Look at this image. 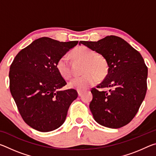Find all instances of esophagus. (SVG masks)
<instances>
[{
  "instance_id": "esophagus-1",
  "label": "esophagus",
  "mask_w": 156,
  "mask_h": 156,
  "mask_svg": "<svg viewBox=\"0 0 156 156\" xmlns=\"http://www.w3.org/2000/svg\"><path fill=\"white\" fill-rule=\"evenodd\" d=\"M78 96H81L82 94H83V91L80 90H78Z\"/></svg>"
}]
</instances>
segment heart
<instances>
[{
    "label": "heart",
    "mask_w": 156,
    "mask_h": 156,
    "mask_svg": "<svg viewBox=\"0 0 156 156\" xmlns=\"http://www.w3.org/2000/svg\"><path fill=\"white\" fill-rule=\"evenodd\" d=\"M73 56L76 60L84 62L83 73L79 77L72 79L69 83L71 88L83 91L96 83L100 78L107 76L108 73V62L101 54H96L95 51L86 46H80L73 50ZM58 72L63 78L69 79L72 77V69L69 62V58L64 55L56 62Z\"/></svg>",
    "instance_id": "heart-1"
}]
</instances>
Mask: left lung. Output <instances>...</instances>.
Returning <instances> with one entry per match:
<instances>
[{
	"label": "left lung",
	"mask_w": 156,
	"mask_h": 156,
	"mask_svg": "<svg viewBox=\"0 0 156 156\" xmlns=\"http://www.w3.org/2000/svg\"><path fill=\"white\" fill-rule=\"evenodd\" d=\"M106 58L108 73L91 89L89 108L95 120L104 126L118 129L138 113L146 95L148 69L141 54L124 39L108 36L97 42L80 41ZM110 88L109 92L101 90Z\"/></svg>",
	"instance_id": "8db88e82"
}]
</instances>
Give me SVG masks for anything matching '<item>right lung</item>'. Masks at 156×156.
Instances as JSON below:
<instances>
[{"label":"right lung","mask_w":156,"mask_h":156,"mask_svg":"<svg viewBox=\"0 0 156 156\" xmlns=\"http://www.w3.org/2000/svg\"><path fill=\"white\" fill-rule=\"evenodd\" d=\"M78 43L43 37L20 51L13 60L10 92L21 117L31 128L48 132L64 123L78 93L73 89L58 91L67 83L58 72L56 62Z\"/></svg>","instance_id":"right-lung-1"}]
</instances>
